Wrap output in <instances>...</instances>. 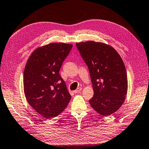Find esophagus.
I'll return each mask as SVG.
<instances>
[{"mask_svg": "<svg viewBox=\"0 0 149 149\" xmlns=\"http://www.w3.org/2000/svg\"><path fill=\"white\" fill-rule=\"evenodd\" d=\"M81 90H82V88L81 87H79L78 88H77L76 90L74 91V93H79L81 92Z\"/></svg>", "mask_w": 149, "mask_h": 149, "instance_id": "34e87169", "label": "esophagus"}]
</instances>
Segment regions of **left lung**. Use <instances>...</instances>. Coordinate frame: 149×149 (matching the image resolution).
<instances>
[{"mask_svg":"<svg viewBox=\"0 0 149 149\" xmlns=\"http://www.w3.org/2000/svg\"><path fill=\"white\" fill-rule=\"evenodd\" d=\"M76 47L87 65L94 90L89 102L94 110L109 116L120 108L127 93L125 64L113 48L104 43L88 41Z\"/></svg>","mask_w":149,"mask_h":149,"instance_id":"8db88e82","label":"left lung"}]
</instances>
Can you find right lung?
Listing matches in <instances>:
<instances>
[{
	"mask_svg": "<svg viewBox=\"0 0 149 149\" xmlns=\"http://www.w3.org/2000/svg\"><path fill=\"white\" fill-rule=\"evenodd\" d=\"M72 47L65 43L43 46L32 53L25 66V97L29 104L47 119L61 114L71 98L59 71Z\"/></svg>",
	"mask_w": 149,
	"mask_h": 149,
	"instance_id": "1",
	"label": "right lung"
}]
</instances>
